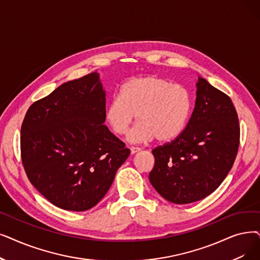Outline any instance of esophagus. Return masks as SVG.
<instances>
[{
	"label": "esophagus",
	"instance_id": "obj_1",
	"mask_svg": "<svg viewBox=\"0 0 260 260\" xmlns=\"http://www.w3.org/2000/svg\"><path fill=\"white\" fill-rule=\"evenodd\" d=\"M140 151H141L140 148H135V146H132V148H131V154H136Z\"/></svg>",
	"mask_w": 260,
	"mask_h": 260
}]
</instances>
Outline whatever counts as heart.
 <instances>
[{"label":"heart","instance_id":"obj_1","mask_svg":"<svg viewBox=\"0 0 260 260\" xmlns=\"http://www.w3.org/2000/svg\"><path fill=\"white\" fill-rule=\"evenodd\" d=\"M192 100L188 90L154 75L134 77L124 83L105 109V120L118 136L129 135L133 143L156 138L168 142L178 137L189 120Z\"/></svg>","mask_w":260,"mask_h":260}]
</instances>
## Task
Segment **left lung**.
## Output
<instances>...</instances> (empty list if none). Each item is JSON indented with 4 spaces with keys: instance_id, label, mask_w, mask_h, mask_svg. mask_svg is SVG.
<instances>
[{
    "instance_id": "8db88e82",
    "label": "left lung",
    "mask_w": 260,
    "mask_h": 260,
    "mask_svg": "<svg viewBox=\"0 0 260 260\" xmlns=\"http://www.w3.org/2000/svg\"><path fill=\"white\" fill-rule=\"evenodd\" d=\"M239 140V120L231 98L199 76L194 109L184 132L152 151L150 182L175 204L204 199L231 171Z\"/></svg>"
}]
</instances>
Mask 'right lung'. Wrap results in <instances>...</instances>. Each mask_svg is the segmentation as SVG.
I'll return each instance as SVG.
<instances>
[{
	"label": "right lung",
	"instance_id": "add662e5",
	"mask_svg": "<svg viewBox=\"0 0 260 260\" xmlns=\"http://www.w3.org/2000/svg\"><path fill=\"white\" fill-rule=\"evenodd\" d=\"M96 72L63 83L32 103L21 126V157L31 185L53 205L85 211L104 198L131 151L105 122Z\"/></svg>",
	"mask_w": 260,
	"mask_h": 260
}]
</instances>
